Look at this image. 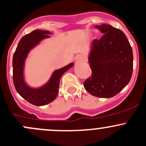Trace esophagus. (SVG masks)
I'll use <instances>...</instances> for the list:
<instances>
[{
  "label": "esophagus",
  "instance_id": "34e87169",
  "mask_svg": "<svg viewBox=\"0 0 146 146\" xmlns=\"http://www.w3.org/2000/svg\"><path fill=\"white\" fill-rule=\"evenodd\" d=\"M85 60V56L84 54H78L76 57V62H82Z\"/></svg>",
  "mask_w": 146,
  "mask_h": 146
}]
</instances>
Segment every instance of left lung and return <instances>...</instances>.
<instances>
[{
  "label": "left lung",
  "instance_id": "8db88e82",
  "mask_svg": "<svg viewBox=\"0 0 146 146\" xmlns=\"http://www.w3.org/2000/svg\"><path fill=\"white\" fill-rule=\"evenodd\" d=\"M104 35L94 40L89 57L92 76L84 86L100 98L116 96L131 80L133 66L132 48L121 30L109 25L95 26Z\"/></svg>",
  "mask_w": 146,
  "mask_h": 146
}]
</instances>
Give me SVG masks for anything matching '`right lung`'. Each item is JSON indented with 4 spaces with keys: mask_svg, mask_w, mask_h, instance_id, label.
<instances>
[{
    "mask_svg": "<svg viewBox=\"0 0 146 146\" xmlns=\"http://www.w3.org/2000/svg\"><path fill=\"white\" fill-rule=\"evenodd\" d=\"M47 30H36L21 38L13 58V79L18 93L29 103L35 106H44L53 102L59 93V84L62 75L70 70L73 63L55 70L49 82L42 87L33 89L26 85L23 77V67L25 58L32 48L42 39L50 36Z\"/></svg>",
    "mask_w": 146,
    "mask_h": 146,
    "instance_id": "add662e5",
    "label": "right lung"
}]
</instances>
